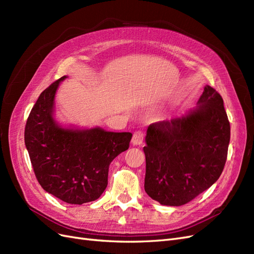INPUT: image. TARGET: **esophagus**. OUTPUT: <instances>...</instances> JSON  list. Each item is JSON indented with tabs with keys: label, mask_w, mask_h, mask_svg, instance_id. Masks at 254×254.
Listing matches in <instances>:
<instances>
[{
	"label": "esophagus",
	"mask_w": 254,
	"mask_h": 254,
	"mask_svg": "<svg viewBox=\"0 0 254 254\" xmlns=\"http://www.w3.org/2000/svg\"><path fill=\"white\" fill-rule=\"evenodd\" d=\"M143 140H144V132L142 131V130H137V131H135L132 135L131 143L133 146L141 145L143 143Z\"/></svg>",
	"instance_id": "esophagus-1"
}]
</instances>
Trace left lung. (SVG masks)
<instances>
[{
    "label": "left lung",
    "mask_w": 254,
    "mask_h": 254,
    "mask_svg": "<svg viewBox=\"0 0 254 254\" xmlns=\"http://www.w3.org/2000/svg\"><path fill=\"white\" fill-rule=\"evenodd\" d=\"M145 141L146 193L163 205L191 201L217 181L226 164L230 123L222 97L206 86L194 110L149 125Z\"/></svg>",
    "instance_id": "8db88e82"
}]
</instances>
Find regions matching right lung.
Returning <instances> with one entry per match:
<instances>
[{"label":"right lung","mask_w":254,"mask_h":254,"mask_svg":"<svg viewBox=\"0 0 254 254\" xmlns=\"http://www.w3.org/2000/svg\"><path fill=\"white\" fill-rule=\"evenodd\" d=\"M64 78L53 82L37 99L26 122L24 141L43 190L66 203L82 204L104 193L109 165L129 148L132 134L58 126L53 119L54 97Z\"/></svg>","instance_id":"right-lung-1"}]
</instances>
